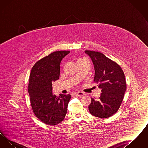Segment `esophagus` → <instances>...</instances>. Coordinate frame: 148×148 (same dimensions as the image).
<instances>
[{
	"mask_svg": "<svg viewBox=\"0 0 148 148\" xmlns=\"http://www.w3.org/2000/svg\"><path fill=\"white\" fill-rule=\"evenodd\" d=\"M75 94L77 95V96H79V97H82V96L84 95L85 94L83 92H76Z\"/></svg>",
	"mask_w": 148,
	"mask_h": 148,
	"instance_id": "obj_1",
	"label": "esophagus"
}]
</instances>
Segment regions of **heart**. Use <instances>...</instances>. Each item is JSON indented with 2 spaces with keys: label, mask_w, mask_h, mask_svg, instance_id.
<instances>
[{
  "label": "heart",
  "mask_w": 148,
  "mask_h": 148,
  "mask_svg": "<svg viewBox=\"0 0 148 148\" xmlns=\"http://www.w3.org/2000/svg\"><path fill=\"white\" fill-rule=\"evenodd\" d=\"M85 59L84 58H80V59H79L78 60H77V62H79V61H82V60H84Z\"/></svg>",
  "instance_id": "obj_1"
}]
</instances>
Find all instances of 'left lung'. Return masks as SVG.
<instances>
[{
	"label": "left lung",
	"mask_w": 148,
	"mask_h": 148,
	"mask_svg": "<svg viewBox=\"0 0 148 148\" xmlns=\"http://www.w3.org/2000/svg\"><path fill=\"white\" fill-rule=\"evenodd\" d=\"M85 53L92 59L95 71L94 82L101 92L98 99L91 98L89 112L98 118H109L118 110L124 98L127 89L124 73L119 65L103 53L92 50Z\"/></svg>",
	"instance_id": "8db88e82"
}]
</instances>
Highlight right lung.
Instances as JSON below:
<instances>
[{"label": "right lung", "mask_w": 148, "mask_h": 148, "mask_svg": "<svg viewBox=\"0 0 148 148\" xmlns=\"http://www.w3.org/2000/svg\"><path fill=\"white\" fill-rule=\"evenodd\" d=\"M70 51H56L38 61L33 66L29 82L28 92L35 116L42 123L56 125L67 113L70 94H53L52 82L60 76V64Z\"/></svg>", "instance_id": "add662e5"}]
</instances>
